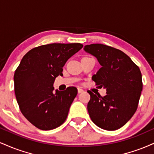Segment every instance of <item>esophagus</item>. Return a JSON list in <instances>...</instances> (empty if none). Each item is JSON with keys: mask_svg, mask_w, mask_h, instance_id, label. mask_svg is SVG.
<instances>
[{"mask_svg": "<svg viewBox=\"0 0 154 154\" xmlns=\"http://www.w3.org/2000/svg\"><path fill=\"white\" fill-rule=\"evenodd\" d=\"M83 91H83V90L82 89V88H77V92H78V93H82Z\"/></svg>", "mask_w": 154, "mask_h": 154, "instance_id": "obj_1", "label": "esophagus"}]
</instances>
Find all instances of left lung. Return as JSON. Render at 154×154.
Wrapping results in <instances>:
<instances>
[{
  "label": "left lung",
  "instance_id": "obj_1",
  "mask_svg": "<svg viewBox=\"0 0 154 154\" xmlns=\"http://www.w3.org/2000/svg\"><path fill=\"white\" fill-rule=\"evenodd\" d=\"M84 51L95 56L101 67L93 80L106 91L101 97L88 91V111L92 121L106 130H116L134 115L143 90L139 67L122 51L103 44H91Z\"/></svg>",
  "mask_w": 154,
  "mask_h": 154
}]
</instances>
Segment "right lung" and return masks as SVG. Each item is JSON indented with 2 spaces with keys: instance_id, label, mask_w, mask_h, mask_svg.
Masks as SVG:
<instances>
[{
  "instance_id": "obj_1",
  "label": "right lung",
  "mask_w": 154,
  "mask_h": 154,
  "mask_svg": "<svg viewBox=\"0 0 154 154\" xmlns=\"http://www.w3.org/2000/svg\"><path fill=\"white\" fill-rule=\"evenodd\" d=\"M83 47L80 43H52L32 49L24 55L14 76V92L21 112L38 129L50 130L66 120L77 94L75 87L56 90V77L63 66Z\"/></svg>"
}]
</instances>
